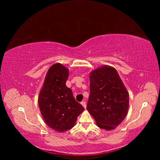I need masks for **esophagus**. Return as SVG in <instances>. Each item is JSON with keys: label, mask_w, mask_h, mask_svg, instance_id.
Wrapping results in <instances>:
<instances>
[{"label": "esophagus", "mask_w": 160, "mask_h": 160, "mask_svg": "<svg viewBox=\"0 0 160 160\" xmlns=\"http://www.w3.org/2000/svg\"><path fill=\"white\" fill-rule=\"evenodd\" d=\"M81 104L82 105V106H83L84 109H86L87 105H86V102H85V101H82V102L81 103Z\"/></svg>", "instance_id": "esophagus-1"}]
</instances>
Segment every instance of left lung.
<instances>
[{
	"mask_svg": "<svg viewBox=\"0 0 160 160\" xmlns=\"http://www.w3.org/2000/svg\"><path fill=\"white\" fill-rule=\"evenodd\" d=\"M89 113L101 129L113 130L124 120L129 109V93L114 67L103 65L89 73Z\"/></svg>",
	"mask_w": 160,
	"mask_h": 160,
	"instance_id": "8db88e82",
	"label": "left lung"
}]
</instances>
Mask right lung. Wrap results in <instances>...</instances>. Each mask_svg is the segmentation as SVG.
<instances>
[{
    "mask_svg": "<svg viewBox=\"0 0 160 160\" xmlns=\"http://www.w3.org/2000/svg\"><path fill=\"white\" fill-rule=\"evenodd\" d=\"M69 71L61 63L48 70L38 98V103L45 123L57 132L73 128L77 117L84 111L77 102L72 91L66 86Z\"/></svg>",
    "mask_w": 160,
    "mask_h": 160,
    "instance_id": "right-lung-1",
    "label": "right lung"
}]
</instances>
